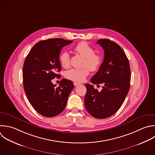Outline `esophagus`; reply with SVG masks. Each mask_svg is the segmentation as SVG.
Wrapping results in <instances>:
<instances>
[{"instance_id": "34e87169", "label": "esophagus", "mask_w": 155, "mask_h": 155, "mask_svg": "<svg viewBox=\"0 0 155 155\" xmlns=\"http://www.w3.org/2000/svg\"><path fill=\"white\" fill-rule=\"evenodd\" d=\"M73 84H74V86H77V85H80L79 83H78V82H74Z\"/></svg>"}]
</instances>
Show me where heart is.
Returning <instances> with one entry per match:
<instances>
[{"label":"heart","instance_id":"b5f03b06","mask_svg":"<svg viewBox=\"0 0 155 155\" xmlns=\"http://www.w3.org/2000/svg\"><path fill=\"white\" fill-rule=\"evenodd\" d=\"M74 50L84 58V66L82 69L72 68L65 73V78L76 82H82L91 71H96L102 63V56L101 54L95 53L93 48L86 42H81L74 47ZM59 62L61 66L65 68L69 67L70 56L67 52H63L59 56Z\"/></svg>","mask_w":155,"mask_h":155}]
</instances>
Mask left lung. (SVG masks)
<instances>
[{
  "label": "left lung",
  "mask_w": 155,
  "mask_h": 155,
  "mask_svg": "<svg viewBox=\"0 0 155 155\" xmlns=\"http://www.w3.org/2000/svg\"><path fill=\"white\" fill-rule=\"evenodd\" d=\"M104 49V58L98 71L91 79L93 84H103L98 91L93 85L85 84V107L93 117L105 119L113 115L122 105L129 91L131 79L128 59L116 42L107 39L97 42Z\"/></svg>",
  "instance_id": "8db88e82"
}]
</instances>
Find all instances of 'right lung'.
<instances>
[{
  "instance_id": "right-lung-1",
  "label": "right lung",
  "mask_w": 155,
  "mask_h": 155,
  "mask_svg": "<svg viewBox=\"0 0 155 155\" xmlns=\"http://www.w3.org/2000/svg\"><path fill=\"white\" fill-rule=\"evenodd\" d=\"M73 42L61 38L50 39L36 43L25 60L23 82L26 96L40 114L54 117L64 110L74 88L71 81L63 79L59 87L51 80L58 78L61 70L59 55L63 47Z\"/></svg>"
}]
</instances>
